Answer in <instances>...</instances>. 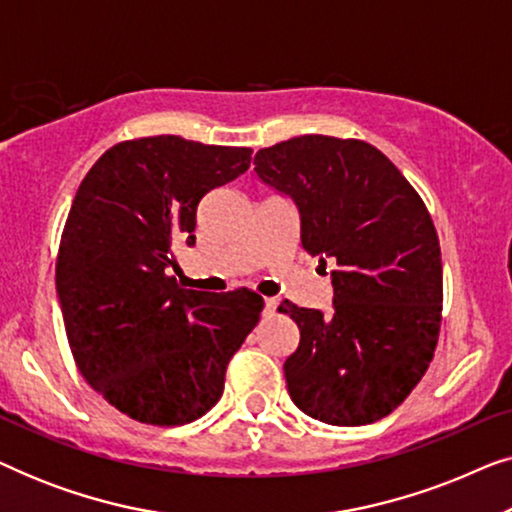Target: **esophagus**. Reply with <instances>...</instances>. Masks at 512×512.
I'll return each mask as SVG.
<instances>
[{
    "mask_svg": "<svg viewBox=\"0 0 512 512\" xmlns=\"http://www.w3.org/2000/svg\"><path fill=\"white\" fill-rule=\"evenodd\" d=\"M277 310V300L275 298H265V314H275Z\"/></svg>",
    "mask_w": 512,
    "mask_h": 512,
    "instance_id": "esophagus-1",
    "label": "esophagus"
}]
</instances>
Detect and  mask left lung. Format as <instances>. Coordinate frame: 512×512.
Masks as SVG:
<instances>
[{
	"label": "left lung",
	"instance_id": "1",
	"mask_svg": "<svg viewBox=\"0 0 512 512\" xmlns=\"http://www.w3.org/2000/svg\"><path fill=\"white\" fill-rule=\"evenodd\" d=\"M265 184L300 209L310 256L335 258L333 312L279 305L300 328L284 363L305 415L361 426L394 412L422 380L443 321V261L429 209L363 139L303 135L256 153Z\"/></svg>",
	"mask_w": 512,
	"mask_h": 512
}]
</instances>
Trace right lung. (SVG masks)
<instances>
[{
  "mask_svg": "<svg viewBox=\"0 0 512 512\" xmlns=\"http://www.w3.org/2000/svg\"><path fill=\"white\" fill-rule=\"evenodd\" d=\"M247 146L177 135L104 151L62 228L55 286L76 368L104 401L142 424L181 426L223 394L228 363L254 331L251 289H181L172 247L195 242L205 195L249 170Z\"/></svg>",
  "mask_w": 512,
  "mask_h": 512,
  "instance_id": "obj_1",
  "label": "right lung"
}]
</instances>
